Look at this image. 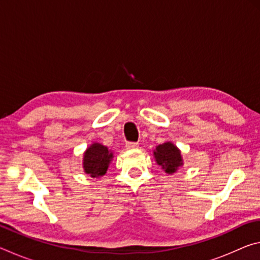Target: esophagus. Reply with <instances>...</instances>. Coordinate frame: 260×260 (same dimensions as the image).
<instances>
[{
  "label": "esophagus",
  "mask_w": 260,
  "mask_h": 260,
  "mask_svg": "<svg viewBox=\"0 0 260 260\" xmlns=\"http://www.w3.org/2000/svg\"><path fill=\"white\" fill-rule=\"evenodd\" d=\"M138 147H139L138 142H127L126 143V148L129 149V150H132V149H136Z\"/></svg>",
  "instance_id": "1"
}]
</instances>
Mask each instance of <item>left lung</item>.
Listing matches in <instances>:
<instances>
[{
    "label": "left lung",
    "mask_w": 260,
    "mask_h": 260,
    "mask_svg": "<svg viewBox=\"0 0 260 260\" xmlns=\"http://www.w3.org/2000/svg\"><path fill=\"white\" fill-rule=\"evenodd\" d=\"M158 165L162 167L166 173L172 174L178 170L179 166L182 165V158L179 149L171 142L160 144L156 148L153 152Z\"/></svg>",
    "instance_id": "1"
}]
</instances>
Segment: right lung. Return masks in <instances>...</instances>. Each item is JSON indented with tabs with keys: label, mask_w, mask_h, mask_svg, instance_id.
Listing matches in <instances>:
<instances>
[{
	"label": "right lung",
	"mask_w": 260,
	"mask_h": 260,
	"mask_svg": "<svg viewBox=\"0 0 260 260\" xmlns=\"http://www.w3.org/2000/svg\"><path fill=\"white\" fill-rule=\"evenodd\" d=\"M113 155L108 150L107 147L100 143H94L87 149L83 157V169L90 177L99 178L107 173L110 161Z\"/></svg>",
	"instance_id": "add662e5"
}]
</instances>
